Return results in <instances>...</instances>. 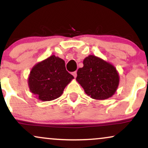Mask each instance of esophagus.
Listing matches in <instances>:
<instances>
[{
	"label": "esophagus",
	"mask_w": 148,
	"mask_h": 148,
	"mask_svg": "<svg viewBox=\"0 0 148 148\" xmlns=\"http://www.w3.org/2000/svg\"><path fill=\"white\" fill-rule=\"evenodd\" d=\"M72 74H73V75L74 76V77H77V71L73 72Z\"/></svg>",
	"instance_id": "esophagus-1"
}]
</instances>
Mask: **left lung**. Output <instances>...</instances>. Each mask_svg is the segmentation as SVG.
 Segmentation results:
<instances>
[{
  "label": "left lung",
  "mask_w": 148,
  "mask_h": 148,
  "mask_svg": "<svg viewBox=\"0 0 148 148\" xmlns=\"http://www.w3.org/2000/svg\"><path fill=\"white\" fill-rule=\"evenodd\" d=\"M76 79L92 98L105 100L116 92L119 76L116 69L101 58L90 55L77 71Z\"/></svg>",
  "instance_id": "1"
}]
</instances>
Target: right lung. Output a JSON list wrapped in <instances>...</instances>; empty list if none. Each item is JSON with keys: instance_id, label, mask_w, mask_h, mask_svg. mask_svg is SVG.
<instances>
[{"instance_id": "obj_1", "label": "right lung", "mask_w": 148, "mask_h": 148, "mask_svg": "<svg viewBox=\"0 0 148 148\" xmlns=\"http://www.w3.org/2000/svg\"><path fill=\"white\" fill-rule=\"evenodd\" d=\"M74 77L65 68L61 58L52 55L32 69L28 84L30 91L42 101H50L61 96Z\"/></svg>"}]
</instances>
